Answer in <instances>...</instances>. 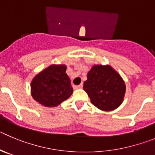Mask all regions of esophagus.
Returning <instances> with one entry per match:
<instances>
[{"instance_id":"obj_1","label":"esophagus","mask_w":155,"mask_h":155,"mask_svg":"<svg viewBox=\"0 0 155 155\" xmlns=\"http://www.w3.org/2000/svg\"><path fill=\"white\" fill-rule=\"evenodd\" d=\"M82 87H83V84H81L79 85H74V87L75 89H81L82 88Z\"/></svg>"}]
</instances>
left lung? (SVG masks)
Wrapping results in <instances>:
<instances>
[{"label":"left lung","mask_w":155,"mask_h":155,"mask_svg":"<svg viewBox=\"0 0 155 155\" xmlns=\"http://www.w3.org/2000/svg\"><path fill=\"white\" fill-rule=\"evenodd\" d=\"M83 88L94 105L104 111L117 108L126 92L124 81L109 64H94L87 73Z\"/></svg>","instance_id":"1"}]
</instances>
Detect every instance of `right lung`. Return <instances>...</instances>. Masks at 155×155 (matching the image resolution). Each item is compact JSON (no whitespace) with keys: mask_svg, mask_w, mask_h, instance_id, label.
Masks as SVG:
<instances>
[{"mask_svg":"<svg viewBox=\"0 0 155 155\" xmlns=\"http://www.w3.org/2000/svg\"><path fill=\"white\" fill-rule=\"evenodd\" d=\"M65 64H51L34 77L31 96L46 107H57L71 96L73 87L66 74Z\"/></svg>","mask_w":155,"mask_h":155,"instance_id":"add662e5","label":"right lung"}]
</instances>
